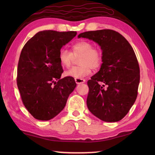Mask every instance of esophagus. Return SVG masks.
I'll use <instances>...</instances> for the list:
<instances>
[{"label":"esophagus","mask_w":155,"mask_h":155,"mask_svg":"<svg viewBox=\"0 0 155 155\" xmlns=\"http://www.w3.org/2000/svg\"><path fill=\"white\" fill-rule=\"evenodd\" d=\"M75 82L77 84H81L85 82V80L83 78H75Z\"/></svg>","instance_id":"obj_1"}]
</instances>
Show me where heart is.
Masks as SVG:
<instances>
[{
    "label": "heart",
    "instance_id": "1",
    "mask_svg": "<svg viewBox=\"0 0 155 155\" xmlns=\"http://www.w3.org/2000/svg\"><path fill=\"white\" fill-rule=\"evenodd\" d=\"M78 56L77 66H74L65 72V76L75 78H82L90 74L91 69L101 66L103 61V54L101 50L93 47L88 41H79L72 46L71 52L62 48L59 52V61L64 68H69L74 57Z\"/></svg>",
    "mask_w": 155,
    "mask_h": 155
}]
</instances>
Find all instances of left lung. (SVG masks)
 Here are the masks:
<instances>
[{"label":"left lung","mask_w":155,"mask_h":155,"mask_svg":"<svg viewBox=\"0 0 155 155\" xmlns=\"http://www.w3.org/2000/svg\"><path fill=\"white\" fill-rule=\"evenodd\" d=\"M78 37L94 41L103 51L101 69L87 81L88 109L103 121H120L137 96L140 71L135 52L124 37L114 30L86 31Z\"/></svg>","instance_id":"8db88e82"}]
</instances>
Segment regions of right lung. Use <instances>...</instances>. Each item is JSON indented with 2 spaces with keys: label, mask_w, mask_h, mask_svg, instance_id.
Segmentation results:
<instances>
[{
  "label": "right lung",
  "mask_w": 155,
  "mask_h": 155,
  "mask_svg": "<svg viewBox=\"0 0 155 155\" xmlns=\"http://www.w3.org/2000/svg\"><path fill=\"white\" fill-rule=\"evenodd\" d=\"M76 31H43L28 40L21 51L17 85L26 109L37 120H49L61 112L77 86L73 77L61 78L60 50Z\"/></svg>",
  "instance_id": "1"
}]
</instances>
